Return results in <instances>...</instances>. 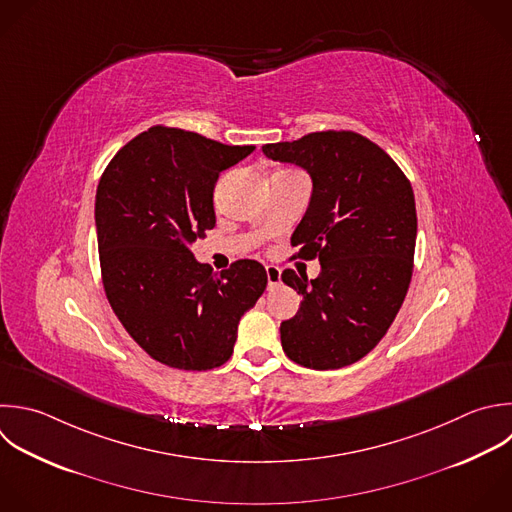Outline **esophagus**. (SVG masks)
I'll return each instance as SVG.
<instances>
[{"instance_id":"34e87169","label":"esophagus","mask_w":512,"mask_h":512,"mask_svg":"<svg viewBox=\"0 0 512 512\" xmlns=\"http://www.w3.org/2000/svg\"><path fill=\"white\" fill-rule=\"evenodd\" d=\"M266 276H268V288H270V290L276 288V286H280V282H282V272H280V268H276V266H266Z\"/></svg>"}]
</instances>
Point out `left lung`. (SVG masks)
Masks as SVG:
<instances>
[{"mask_svg": "<svg viewBox=\"0 0 512 512\" xmlns=\"http://www.w3.org/2000/svg\"><path fill=\"white\" fill-rule=\"evenodd\" d=\"M262 152L312 180L290 244L300 258L318 256L320 274L282 272L302 294L296 316L280 324L282 348L306 368L348 366L382 340L404 302L416 246L412 186L382 148L354 132H314Z\"/></svg>", "mask_w": 512, "mask_h": 512, "instance_id": "1", "label": "left lung"}]
</instances>
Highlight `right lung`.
<instances>
[{
  "mask_svg": "<svg viewBox=\"0 0 512 512\" xmlns=\"http://www.w3.org/2000/svg\"><path fill=\"white\" fill-rule=\"evenodd\" d=\"M252 152L156 126L128 142L100 180L96 232L108 300L128 334L172 368L222 366L240 318L266 290L260 262L214 272L190 250L216 226L220 172Z\"/></svg>",
  "mask_w": 512,
  "mask_h": 512,
  "instance_id": "obj_1",
  "label": "right lung"
}]
</instances>
